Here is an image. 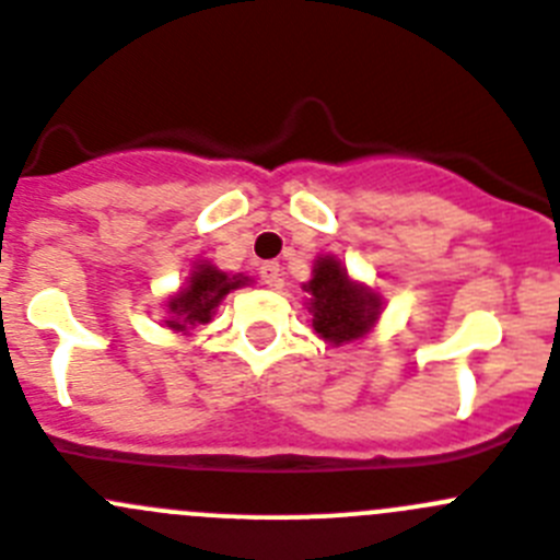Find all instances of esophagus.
<instances>
[{
	"mask_svg": "<svg viewBox=\"0 0 560 560\" xmlns=\"http://www.w3.org/2000/svg\"><path fill=\"white\" fill-rule=\"evenodd\" d=\"M260 280H264L266 285H283V269H280V264H277V260L260 264Z\"/></svg>",
	"mask_w": 560,
	"mask_h": 560,
	"instance_id": "1",
	"label": "esophagus"
}]
</instances>
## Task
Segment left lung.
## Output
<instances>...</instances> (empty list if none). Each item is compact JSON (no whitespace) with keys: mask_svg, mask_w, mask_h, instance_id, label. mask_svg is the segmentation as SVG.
I'll return each instance as SVG.
<instances>
[{"mask_svg":"<svg viewBox=\"0 0 560 560\" xmlns=\"http://www.w3.org/2000/svg\"><path fill=\"white\" fill-rule=\"evenodd\" d=\"M302 291L311 296L305 305L313 316V332L335 349L363 340L385 311L380 291L354 280L335 255L313 260V275Z\"/></svg>","mask_w":560,"mask_h":560,"instance_id":"obj_1","label":"left lung"}]
</instances>
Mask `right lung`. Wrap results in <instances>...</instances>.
Segmentation results:
<instances>
[{
  "instance_id": "right-lung-1",
  "label": "right lung",
  "mask_w": 560,
  "mask_h": 560,
  "mask_svg": "<svg viewBox=\"0 0 560 560\" xmlns=\"http://www.w3.org/2000/svg\"><path fill=\"white\" fill-rule=\"evenodd\" d=\"M253 285V277L247 275H231L214 266L211 260H197L195 269L189 271L186 283L178 291L167 296L164 302V327L173 332L191 335L200 324H209L214 318L217 307L222 305L231 291Z\"/></svg>"
}]
</instances>
